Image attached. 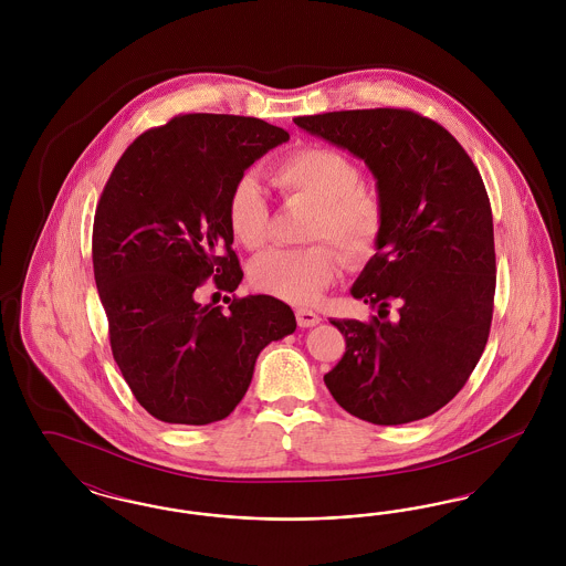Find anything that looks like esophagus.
Instances as JSON below:
<instances>
[{
  "label": "esophagus",
  "instance_id": "esophagus-1",
  "mask_svg": "<svg viewBox=\"0 0 566 566\" xmlns=\"http://www.w3.org/2000/svg\"><path fill=\"white\" fill-rule=\"evenodd\" d=\"M321 316L316 314V312H312V310H305V307H301V310H296V323L301 328H310V326H316V324H321Z\"/></svg>",
  "mask_w": 566,
  "mask_h": 566
}]
</instances>
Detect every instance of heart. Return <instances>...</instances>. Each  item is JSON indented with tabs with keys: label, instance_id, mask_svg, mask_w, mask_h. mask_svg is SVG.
Masks as SVG:
<instances>
[{
	"label": "heart",
	"instance_id": "obj_1",
	"mask_svg": "<svg viewBox=\"0 0 566 566\" xmlns=\"http://www.w3.org/2000/svg\"><path fill=\"white\" fill-rule=\"evenodd\" d=\"M273 185L286 197L316 203L307 224V248H271L250 265V282L268 295L310 303L333 284L342 259L367 261L384 231V208L376 192L360 187L358 165L335 148L305 146L273 167ZM227 222L238 242L259 248L268 240L270 206L259 180L242 174L227 195Z\"/></svg>",
	"mask_w": 566,
	"mask_h": 566
}]
</instances>
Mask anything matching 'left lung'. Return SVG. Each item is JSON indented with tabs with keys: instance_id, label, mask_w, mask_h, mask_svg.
Instances as JSON below:
<instances>
[{
	"instance_id": "1",
	"label": "left lung",
	"mask_w": 566,
	"mask_h": 566,
	"mask_svg": "<svg viewBox=\"0 0 566 566\" xmlns=\"http://www.w3.org/2000/svg\"><path fill=\"white\" fill-rule=\"evenodd\" d=\"M295 125L365 161L384 208L377 252L350 289L377 316L331 318L346 352L324 384L360 420H422L457 397L490 333L496 261L482 176L454 135L411 109L326 112Z\"/></svg>"
}]
</instances>
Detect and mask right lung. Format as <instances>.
Listing matches in <instances>:
<instances>
[{
    "label": "right lung",
    "mask_w": 566,
    "mask_h": 566,
    "mask_svg": "<svg viewBox=\"0 0 566 566\" xmlns=\"http://www.w3.org/2000/svg\"><path fill=\"white\" fill-rule=\"evenodd\" d=\"M291 135L261 118L180 114L139 135L118 159L93 222V271L114 360L137 403L169 424L227 418L261 350L295 333L293 310L270 295L201 305L214 277L233 293L243 271L231 250L227 195Z\"/></svg>",
    "instance_id": "obj_1"
}]
</instances>
